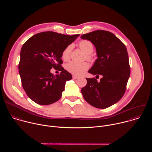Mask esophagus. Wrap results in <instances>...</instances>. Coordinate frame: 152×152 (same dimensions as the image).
Instances as JSON below:
<instances>
[{
  "instance_id": "34e87169",
  "label": "esophagus",
  "mask_w": 152,
  "mask_h": 152,
  "mask_svg": "<svg viewBox=\"0 0 152 152\" xmlns=\"http://www.w3.org/2000/svg\"><path fill=\"white\" fill-rule=\"evenodd\" d=\"M78 78H79V77L77 76H75V75H73V79H78Z\"/></svg>"
}]
</instances>
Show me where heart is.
I'll list each match as a JSON object with an SVG mask.
<instances>
[{
  "mask_svg": "<svg viewBox=\"0 0 152 152\" xmlns=\"http://www.w3.org/2000/svg\"><path fill=\"white\" fill-rule=\"evenodd\" d=\"M79 46L86 54V59L90 61L94 60L93 56L91 55L94 50V46L90 41L86 39L81 40L79 42ZM72 49V45H69L64 49L62 53V58L64 60L67 61L70 58ZM88 68L89 64L86 62H77L75 61H70L66 66V70L69 72L75 75H80L85 71L87 70Z\"/></svg>",
  "mask_w": 152,
  "mask_h": 152,
  "instance_id": "b5f03b06",
  "label": "heart"
}]
</instances>
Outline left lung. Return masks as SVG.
Here are the masks:
<instances>
[{"mask_svg": "<svg viewBox=\"0 0 152 152\" xmlns=\"http://www.w3.org/2000/svg\"><path fill=\"white\" fill-rule=\"evenodd\" d=\"M80 38L94 45L98 58L88 72L102 76L86 78L87 83L81 90L84 99L94 107L104 109L118 102L123 96L131 74L129 56L123 43L113 33L97 30Z\"/></svg>", "mask_w": 152, "mask_h": 152, "instance_id": "8db88e82", "label": "left lung"}]
</instances>
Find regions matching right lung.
Here are the masks:
<instances>
[{"label": "right lung", "mask_w": 152, "mask_h": 152, "mask_svg": "<svg viewBox=\"0 0 152 152\" xmlns=\"http://www.w3.org/2000/svg\"><path fill=\"white\" fill-rule=\"evenodd\" d=\"M79 36L48 31L33 35L24 43L20 52L19 74L26 94L36 103L48 105L60 99L66 82L72 79L61 66L62 53ZM52 68L61 73L53 75L50 73Z\"/></svg>", "instance_id": "obj_1"}]
</instances>
